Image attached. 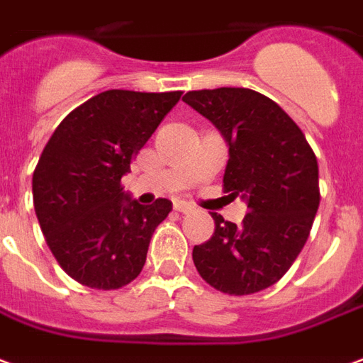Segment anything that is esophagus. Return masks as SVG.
<instances>
[{"instance_id":"1","label":"esophagus","mask_w":363,"mask_h":363,"mask_svg":"<svg viewBox=\"0 0 363 363\" xmlns=\"http://www.w3.org/2000/svg\"><path fill=\"white\" fill-rule=\"evenodd\" d=\"M174 208H176L178 213H185V214L195 211V207H193L191 203H185V201H176V203H174Z\"/></svg>"}]
</instances>
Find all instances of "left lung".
<instances>
[{"instance_id": "1", "label": "left lung", "mask_w": 363, "mask_h": 363, "mask_svg": "<svg viewBox=\"0 0 363 363\" xmlns=\"http://www.w3.org/2000/svg\"><path fill=\"white\" fill-rule=\"evenodd\" d=\"M184 102L220 131L228 145L224 191L247 203L238 226L211 214L214 234L193 247V263L224 294L265 290L308 242L321 199L315 152L292 118L261 92L222 86L189 91Z\"/></svg>"}]
</instances>
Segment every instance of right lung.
<instances>
[{"label":"right lung","mask_w":363,"mask_h":363,"mask_svg":"<svg viewBox=\"0 0 363 363\" xmlns=\"http://www.w3.org/2000/svg\"><path fill=\"white\" fill-rule=\"evenodd\" d=\"M182 92L106 91L55 127L33 176L46 243L71 279L116 290L139 277L172 203L139 205L121 178Z\"/></svg>","instance_id":"1"}]
</instances>
